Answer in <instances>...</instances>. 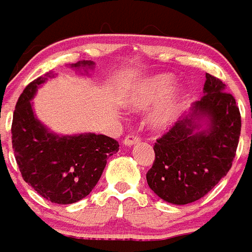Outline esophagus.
<instances>
[{"mask_svg":"<svg viewBox=\"0 0 252 252\" xmlns=\"http://www.w3.org/2000/svg\"><path fill=\"white\" fill-rule=\"evenodd\" d=\"M138 142H140V137L136 136V134H129L123 140V144L126 146H133V145L138 144Z\"/></svg>","mask_w":252,"mask_h":252,"instance_id":"1","label":"esophagus"}]
</instances>
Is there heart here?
Listing matches in <instances>:
<instances>
[{
	"label": "heart",
	"mask_w": 252,
	"mask_h": 252,
	"mask_svg": "<svg viewBox=\"0 0 252 252\" xmlns=\"http://www.w3.org/2000/svg\"><path fill=\"white\" fill-rule=\"evenodd\" d=\"M173 83V77L167 73L145 80L132 89L126 98V103L134 110H146L160 102L151 114L150 123L157 129L167 128L179 119L184 102V93L181 91L169 93Z\"/></svg>",
	"instance_id": "b5f03b06"
}]
</instances>
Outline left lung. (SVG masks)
I'll use <instances>...</instances> for the list:
<instances>
[{
    "label": "left lung",
    "mask_w": 252,
    "mask_h": 252,
    "mask_svg": "<svg viewBox=\"0 0 252 252\" xmlns=\"http://www.w3.org/2000/svg\"><path fill=\"white\" fill-rule=\"evenodd\" d=\"M204 95L154 145L147 184L159 198L188 204L204 197L232 168L241 114L225 84L206 73Z\"/></svg>",
    "instance_id": "8db88e82"
}]
</instances>
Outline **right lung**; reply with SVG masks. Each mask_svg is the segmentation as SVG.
Instances as JSON below:
<instances>
[{
  "label": "right lung",
  "mask_w": 252,
  "mask_h": 252,
  "mask_svg": "<svg viewBox=\"0 0 252 252\" xmlns=\"http://www.w3.org/2000/svg\"><path fill=\"white\" fill-rule=\"evenodd\" d=\"M75 69L94 68L92 61L73 63ZM53 72L30 83L16 102L11 126L15 160L28 185L57 204L79 202L101 179L107 159L119 150L118 141L105 134L59 136L34 116L32 98Z\"/></svg>",
  "instance_id": "add662e5"
}]
</instances>
